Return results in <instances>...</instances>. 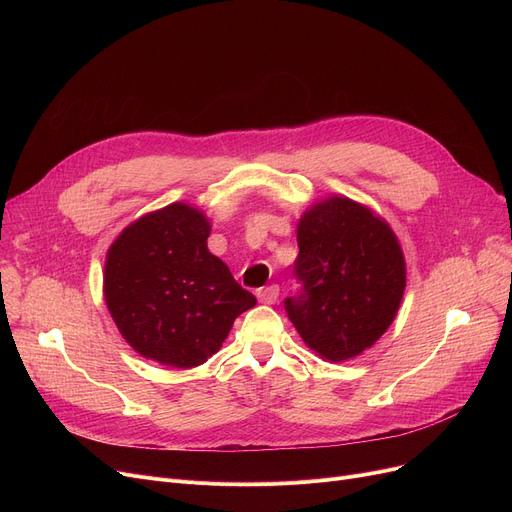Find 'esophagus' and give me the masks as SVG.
Returning <instances> with one entry per match:
<instances>
[{
	"label": "esophagus",
	"instance_id": "1",
	"mask_svg": "<svg viewBox=\"0 0 512 512\" xmlns=\"http://www.w3.org/2000/svg\"><path fill=\"white\" fill-rule=\"evenodd\" d=\"M280 297V286L278 284H272V286H265V288H259L257 290V299L259 303H265V305H274Z\"/></svg>",
	"mask_w": 512,
	"mask_h": 512
}]
</instances>
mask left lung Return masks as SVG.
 Wrapping results in <instances>:
<instances>
[{
  "label": "left lung",
  "mask_w": 512,
  "mask_h": 512,
  "mask_svg": "<svg viewBox=\"0 0 512 512\" xmlns=\"http://www.w3.org/2000/svg\"><path fill=\"white\" fill-rule=\"evenodd\" d=\"M294 276L303 290L284 301L305 344L328 361L361 355L390 328L407 286L392 228L346 197L311 205L297 226Z\"/></svg>",
  "instance_id": "1"
}]
</instances>
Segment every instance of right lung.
Segmentation results:
<instances>
[{
    "label": "right lung",
    "mask_w": 512,
    "mask_h": 512,
    "mask_svg": "<svg viewBox=\"0 0 512 512\" xmlns=\"http://www.w3.org/2000/svg\"><path fill=\"white\" fill-rule=\"evenodd\" d=\"M211 224L172 203L122 230L105 257L103 297L124 340L168 367H197L220 351L255 297L209 253Z\"/></svg>",
    "instance_id": "add662e5"
}]
</instances>
